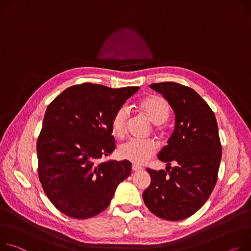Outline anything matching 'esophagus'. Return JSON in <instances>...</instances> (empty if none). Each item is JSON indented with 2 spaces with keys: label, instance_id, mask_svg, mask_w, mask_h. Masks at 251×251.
I'll use <instances>...</instances> for the list:
<instances>
[{
  "label": "esophagus",
  "instance_id": "esophagus-1",
  "mask_svg": "<svg viewBox=\"0 0 251 251\" xmlns=\"http://www.w3.org/2000/svg\"><path fill=\"white\" fill-rule=\"evenodd\" d=\"M141 170H142L141 166H139V165H137V164H133V165H132V171H133V172H138V171H141Z\"/></svg>",
  "mask_w": 251,
  "mask_h": 251
}]
</instances>
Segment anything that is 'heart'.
<instances>
[{"instance_id": "heart-1", "label": "heart", "mask_w": 251, "mask_h": 251, "mask_svg": "<svg viewBox=\"0 0 251 251\" xmlns=\"http://www.w3.org/2000/svg\"><path fill=\"white\" fill-rule=\"evenodd\" d=\"M139 111L146 117L147 120L157 125V130L162 132L164 123L169 119L171 107L166 100L159 95H149L143 98L138 103ZM129 112L126 107H120L117 110L111 121L113 134L122 138L126 134ZM156 144L153 141L129 140L121 144L118 148V154L121 158L129 160L135 164H143L156 153Z\"/></svg>"}]
</instances>
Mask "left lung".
<instances>
[{
	"mask_svg": "<svg viewBox=\"0 0 251 251\" xmlns=\"http://www.w3.org/2000/svg\"><path fill=\"white\" fill-rule=\"evenodd\" d=\"M150 88L162 94L176 113V127L158 159L166 171L147 169L151 177L143 192L148 210L164 220L178 221L195 214L216 185L222 146L216 117L196 91L174 81ZM174 162L176 166L172 168Z\"/></svg>",
	"mask_w": 251,
	"mask_h": 251,
	"instance_id": "left-lung-1",
	"label": "left lung"
}]
</instances>
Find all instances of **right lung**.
Segmentation results:
<instances>
[{
    "mask_svg": "<svg viewBox=\"0 0 251 251\" xmlns=\"http://www.w3.org/2000/svg\"><path fill=\"white\" fill-rule=\"evenodd\" d=\"M138 89L85 82L48 105L37 140L38 176L50 202L66 216L88 219L103 212L130 176L129 160H99L115 149L114 113Z\"/></svg>",
    "mask_w": 251,
    "mask_h": 251,
    "instance_id": "obj_1",
    "label": "right lung"
}]
</instances>
